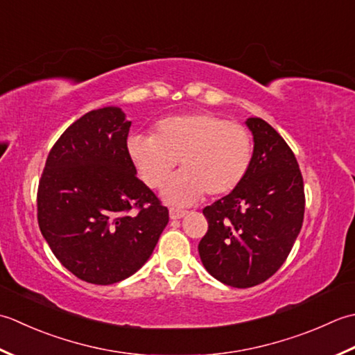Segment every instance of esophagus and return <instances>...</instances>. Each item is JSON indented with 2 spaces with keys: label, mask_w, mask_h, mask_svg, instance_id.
I'll use <instances>...</instances> for the list:
<instances>
[{
  "label": "esophagus",
  "mask_w": 355,
  "mask_h": 355,
  "mask_svg": "<svg viewBox=\"0 0 355 355\" xmlns=\"http://www.w3.org/2000/svg\"><path fill=\"white\" fill-rule=\"evenodd\" d=\"M185 214H187L185 209L175 208V207L170 208V219H180V218H184Z\"/></svg>",
  "instance_id": "34e87169"
}]
</instances>
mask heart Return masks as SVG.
<instances>
[{
  "mask_svg": "<svg viewBox=\"0 0 355 355\" xmlns=\"http://www.w3.org/2000/svg\"><path fill=\"white\" fill-rule=\"evenodd\" d=\"M252 137L242 124L196 112L159 121L155 135H133L127 151L150 188H161L180 157L184 170L165 188L173 204L188 205L202 194L218 198L242 184L252 161Z\"/></svg>",
  "mask_w": 355,
  "mask_h": 355,
  "instance_id": "b5f03b06",
  "label": "heart"
}]
</instances>
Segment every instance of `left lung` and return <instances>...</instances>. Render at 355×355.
Returning a JSON list of instances; mask_svg holds the SVG:
<instances>
[{
  "mask_svg": "<svg viewBox=\"0 0 355 355\" xmlns=\"http://www.w3.org/2000/svg\"><path fill=\"white\" fill-rule=\"evenodd\" d=\"M247 125L254 136L250 170L241 185L204 208L208 231L198 247L207 271L234 288L262 284L284 265L305 214L293 150L266 121L250 118Z\"/></svg>",
  "mask_w": 355,
  "mask_h": 355,
  "instance_id": "obj_1",
  "label": "left lung"
}]
</instances>
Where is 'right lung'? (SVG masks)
Here are the masks:
<instances>
[{
	"mask_svg": "<svg viewBox=\"0 0 355 355\" xmlns=\"http://www.w3.org/2000/svg\"><path fill=\"white\" fill-rule=\"evenodd\" d=\"M132 122L119 107L75 121L47 156L38 185V225L55 257L78 279L112 285L147 262L168 209L136 178Z\"/></svg>",
	"mask_w": 355,
	"mask_h": 355,
	"instance_id": "add662e5",
	"label": "right lung"
}]
</instances>
